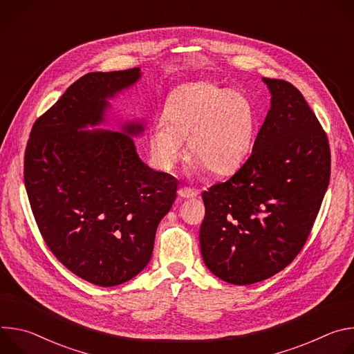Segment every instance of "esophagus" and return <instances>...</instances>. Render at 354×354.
Here are the masks:
<instances>
[{
    "label": "esophagus",
    "mask_w": 354,
    "mask_h": 354,
    "mask_svg": "<svg viewBox=\"0 0 354 354\" xmlns=\"http://www.w3.org/2000/svg\"><path fill=\"white\" fill-rule=\"evenodd\" d=\"M178 196H179V198H193V197L197 196V193H196L194 190H192V189L180 187V189L178 190Z\"/></svg>",
    "instance_id": "esophagus-1"
}]
</instances>
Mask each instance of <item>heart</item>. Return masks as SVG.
<instances>
[{
  "label": "heart",
  "instance_id": "b5f03b06",
  "mask_svg": "<svg viewBox=\"0 0 354 354\" xmlns=\"http://www.w3.org/2000/svg\"><path fill=\"white\" fill-rule=\"evenodd\" d=\"M255 131V109L246 95L210 82L180 86L167 100L162 122L149 130V149L162 169L182 157V141L196 168L232 172L245 158Z\"/></svg>",
  "mask_w": 354,
  "mask_h": 354
}]
</instances>
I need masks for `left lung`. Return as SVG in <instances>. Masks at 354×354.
Listing matches in <instances>:
<instances>
[{
    "instance_id": "obj_1",
    "label": "left lung",
    "mask_w": 354,
    "mask_h": 354,
    "mask_svg": "<svg viewBox=\"0 0 354 354\" xmlns=\"http://www.w3.org/2000/svg\"><path fill=\"white\" fill-rule=\"evenodd\" d=\"M272 106L250 157L201 193L200 249L221 280L246 286L287 268L306 245L330 179L329 140L302 93L263 78Z\"/></svg>"
}]
</instances>
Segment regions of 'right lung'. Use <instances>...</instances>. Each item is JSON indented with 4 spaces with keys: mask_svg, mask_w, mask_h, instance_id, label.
Masks as SVG:
<instances>
[{
    "mask_svg": "<svg viewBox=\"0 0 354 354\" xmlns=\"http://www.w3.org/2000/svg\"><path fill=\"white\" fill-rule=\"evenodd\" d=\"M140 68L89 73L36 119L24 179L37 228L52 254L78 277L102 287L138 274L178 183L144 165L127 134L78 131L102 122L106 97L134 84Z\"/></svg>",
    "mask_w": 354,
    "mask_h": 354,
    "instance_id": "1",
    "label": "right lung"
}]
</instances>
